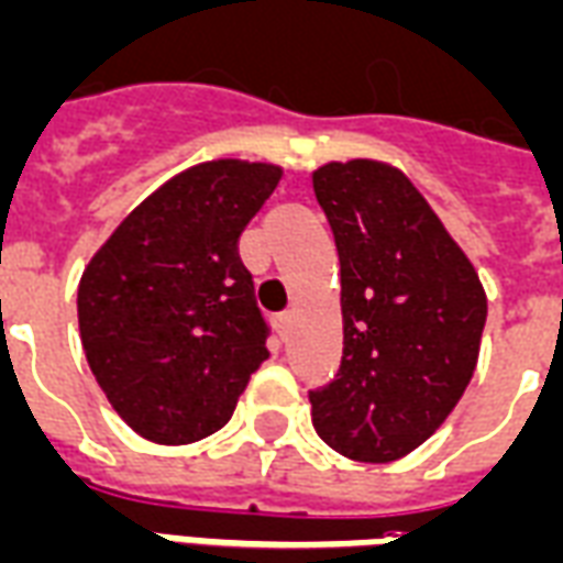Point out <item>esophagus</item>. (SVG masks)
Listing matches in <instances>:
<instances>
[{
    "mask_svg": "<svg viewBox=\"0 0 563 563\" xmlns=\"http://www.w3.org/2000/svg\"><path fill=\"white\" fill-rule=\"evenodd\" d=\"M287 327H290V311H282V314H276L278 335H287Z\"/></svg>",
    "mask_w": 563,
    "mask_h": 563,
    "instance_id": "1",
    "label": "esophagus"
}]
</instances>
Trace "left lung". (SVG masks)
Returning <instances> with one entry per match:
<instances>
[{
	"label": "left lung",
	"instance_id": "left-lung-1",
	"mask_svg": "<svg viewBox=\"0 0 563 563\" xmlns=\"http://www.w3.org/2000/svg\"><path fill=\"white\" fill-rule=\"evenodd\" d=\"M341 261L344 353L311 388L317 437L358 463L407 457L451 416L475 374L487 297L475 266L397 168H317Z\"/></svg>",
	"mask_w": 563,
	"mask_h": 563
}]
</instances>
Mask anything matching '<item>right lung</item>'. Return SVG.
I'll return each mask as SVG.
<instances>
[{"instance_id":"right-lung-1","label":"right lung","mask_w":563,"mask_h":563,"mask_svg":"<svg viewBox=\"0 0 563 563\" xmlns=\"http://www.w3.org/2000/svg\"><path fill=\"white\" fill-rule=\"evenodd\" d=\"M282 168H186L115 228L82 273L79 338L97 386L139 437L186 445L217 433L264 362L266 327L236 240Z\"/></svg>"}]
</instances>
